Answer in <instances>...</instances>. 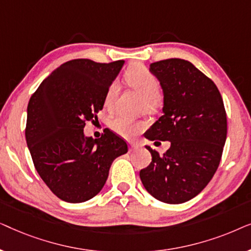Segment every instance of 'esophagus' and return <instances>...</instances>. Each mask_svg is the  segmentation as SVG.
Listing matches in <instances>:
<instances>
[{"label": "esophagus", "mask_w": 251, "mask_h": 251, "mask_svg": "<svg viewBox=\"0 0 251 251\" xmlns=\"http://www.w3.org/2000/svg\"><path fill=\"white\" fill-rule=\"evenodd\" d=\"M137 149H138V145H136V144H130L129 145L130 152H133V151H136Z\"/></svg>", "instance_id": "34e87169"}]
</instances>
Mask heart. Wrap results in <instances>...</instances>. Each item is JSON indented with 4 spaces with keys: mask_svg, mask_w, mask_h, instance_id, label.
<instances>
[{
    "mask_svg": "<svg viewBox=\"0 0 251 251\" xmlns=\"http://www.w3.org/2000/svg\"><path fill=\"white\" fill-rule=\"evenodd\" d=\"M125 78L130 87L139 92L145 98V107L147 109L154 107L157 102V98L160 96V84L157 78L151 74L142 65H135L126 72ZM119 87L116 83H112L107 88L104 98V104L107 108H112L114 106L115 99L118 97ZM112 129L118 135L125 138H131L138 132L140 125L126 116H118L112 122Z\"/></svg>",
    "mask_w": 251,
    "mask_h": 251,
    "instance_id": "1",
    "label": "heart"
}]
</instances>
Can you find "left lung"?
<instances>
[{
	"label": "left lung",
	"mask_w": 251,
	"mask_h": 251,
	"mask_svg": "<svg viewBox=\"0 0 251 251\" xmlns=\"http://www.w3.org/2000/svg\"><path fill=\"white\" fill-rule=\"evenodd\" d=\"M150 72L162 88L163 115L144 136L171 145L162 155L146 146L152 162L139 176L156 200L184 203L207 186L221 162L227 135L224 102L214 82L190 61L160 60Z\"/></svg>",
	"instance_id": "1"
}]
</instances>
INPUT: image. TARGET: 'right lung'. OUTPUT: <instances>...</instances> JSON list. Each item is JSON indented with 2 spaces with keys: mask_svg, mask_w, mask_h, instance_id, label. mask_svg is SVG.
I'll return each instance as SVG.
<instances>
[{
  "mask_svg": "<svg viewBox=\"0 0 251 251\" xmlns=\"http://www.w3.org/2000/svg\"><path fill=\"white\" fill-rule=\"evenodd\" d=\"M125 60L109 64L74 59L60 65L37 88L27 106L26 142L34 167L60 200L81 203L96 197L116 157L128 145L109 129L99 139L85 137L106 90Z\"/></svg>",
  "mask_w": 251,
  "mask_h": 251,
  "instance_id": "add662e5",
  "label": "right lung"
}]
</instances>
